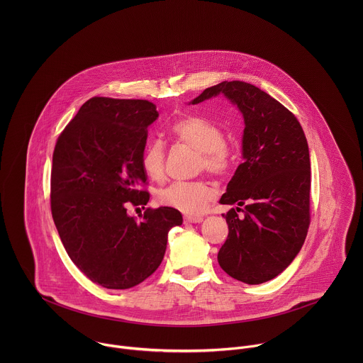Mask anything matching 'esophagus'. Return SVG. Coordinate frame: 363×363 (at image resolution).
Segmentation results:
<instances>
[{
	"label": "esophagus",
	"mask_w": 363,
	"mask_h": 363,
	"mask_svg": "<svg viewBox=\"0 0 363 363\" xmlns=\"http://www.w3.org/2000/svg\"><path fill=\"white\" fill-rule=\"evenodd\" d=\"M186 223H200L203 222V216H196V215H186L184 216Z\"/></svg>",
	"instance_id": "esophagus-1"
}]
</instances>
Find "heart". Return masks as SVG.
I'll return each mask as SVG.
<instances>
[{"mask_svg":"<svg viewBox=\"0 0 363 363\" xmlns=\"http://www.w3.org/2000/svg\"><path fill=\"white\" fill-rule=\"evenodd\" d=\"M172 137L187 147L199 151L197 170H206L215 177H225L230 173L235 155L225 141V131L215 121L199 114H186L176 118L170 128ZM141 166L148 179L162 182L166 176V150L160 140L147 144ZM215 189L204 179L176 182L157 193L162 206L174 208L184 213L197 215L206 211L215 199Z\"/></svg>","mask_w":363,"mask_h":363,"instance_id":"heart-1","label":"heart"}]
</instances>
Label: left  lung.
<instances>
[{
  "mask_svg": "<svg viewBox=\"0 0 363 363\" xmlns=\"http://www.w3.org/2000/svg\"><path fill=\"white\" fill-rule=\"evenodd\" d=\"M223 94L245 117L243 159L220 199L229 233L220 268L249 285L279 275L301 252L311 225V156L295 114L257 86L223 81L191 104ZM242 211V214L238 212Z\"/></svg>",
  "mask_w": 363,
  "mask_h": 363,
  "instance_id": "8db88e82",
  "label": "left lung"
}]
</instances>
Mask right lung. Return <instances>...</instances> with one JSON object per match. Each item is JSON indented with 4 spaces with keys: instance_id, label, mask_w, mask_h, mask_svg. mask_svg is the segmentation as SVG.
<instances>
[{
    "instance_id": "1",
    "label": "right lung",
    "mask_w": 363,
    "mask_h": 363,
    "mask_svg": "<svg viewBox=\"0 0 363 363\" xmlns=\"http://www.w3.org/2000/svg\"><path fill=\"white\" fill-rule=\"evenodd\" d=\"M157 116L148 101L95 96L81 106L54 147L55 228L72 262L107 289H128L152 275L169 230L183 223L174 208H146L140 221L126 213L128 206L150 201L141 156Z\"/></svg>"
}]
</instances>
